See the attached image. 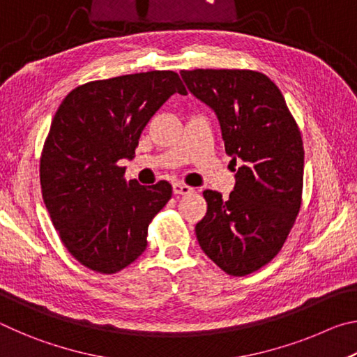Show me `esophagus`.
<instances>
[{"instance_id":"obj_1","label":"esophagus","mask_w":357,"mask_h":357,"mask_svg":"<svg viewBox=\"0 0 357 357\" xmlns=\"http://www.w3.org/2000/svg\"><path fill=\"white\" fill-rule=\"evenodd\" d=\"M173 192L176 193V195H189L190 192H193V189L190 185H187L184 183H174L173 184Z\"/></svg>"}]
</instances>
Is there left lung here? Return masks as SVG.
Instances as JSON below:
<instances>
[{"label":"left lung","mask_w":357,"mask_h":357,"mask_svg":"<svg viewBox=\"0 0 357 357\" xmlns=\"http://www.w3.org/2000/svg\"><path fill=\"white\" fill-rule=\"evenodd\" d=\"M181 77L215 112L231 164L243 160L228 198L203 192L208 211L195 227L198 244L223 273L252 274L280 252L299 214L301 130L280 89L261 72L195 69Z\"/></svg>","instance_id":"8db88e82"}]
</instances>
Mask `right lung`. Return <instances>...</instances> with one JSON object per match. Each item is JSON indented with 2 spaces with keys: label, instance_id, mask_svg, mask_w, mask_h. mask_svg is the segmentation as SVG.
<instances>
[{
  "label": "right lung",
  "instance_id": "1",
  "mask_svg": "<svg viewBox=\"0 0 357 357\" xmlns=\"http://www.w3.org/2000/svg\"><path fill=\"white\" fill-rule=\"evenodd\" d=\"M187 94L173 70L80 84L66 96L40 154V189L53 227L84 268L114 274L148 245V227L172 198V184L126 179L121 159L172 94Z\"/></svg>",
  "mask_w": 357,
  "mask_h": 357
}]
</instances>
